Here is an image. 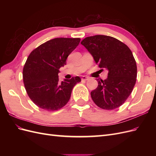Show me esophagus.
Wrapping results in <instances>:
<instances>
[{
    "mask_svg": "<svg viewBox=\"0 0 156 156\" xmlns=\"http://www.w3.org/2000/svg\"><path fill=\"white\" fill-rule=\"evenodd\" d=\"M81 79L83 80V81H87V80L89 79V77H87V76H83Z\"/></svg>",
    "mask_w": 156,
    "mask_h": 156,
    "instance_id": "34e87169",
    "label": "esophagus"
}]
</instances>
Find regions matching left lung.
I'll list each match as a JSON object with an SVG mask.
<instances>
[{
  "label": "left lung",
  "mask_w": 156,
  "mask_h": 156,
  "mask_svg": "<svg viewBox=\"0 0 156 156\" xmlns=\"http://www.w3.org/2000/svg\"><path fill=\"white\" fill-rule=\"evenodd\" d=\"M81 44L99 67L108 70L106 79H97L98 86L90 93L92 100L103 109L119 107L129 96L136 83L137 69L131 51L120 40L105 35L87 37Z\"/></svg>",
  "instance_id": "obj_1"
}]
</instances>
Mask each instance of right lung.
Here are the masks:
<instances>
[{
  "mask_svg": "<svg viewBox=\"0 0 156 156\" xmlns=\"http://www.w3.org/2000/svg\"><path fill=\"white\" fill-rule=\"evenodd\" d=\"M80 41L56 37L40 45L28 56L23 70V83L30 100L42 109L54 111L66 105L73 88L81 81L77 76L60 83L58 75Z\"/></svg>",
  "mask_w": 156,
  "mask_h": 156,
  "instance_id": "right-lung-1",
  "label": "right lung"
}]
</instances>
